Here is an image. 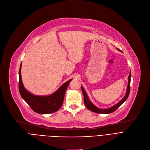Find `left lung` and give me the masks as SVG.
I'll list each match as a JSON object with an SVG mask.
<instances>
[{
	"label": "left lung",
	"mask_w": 150,
	"mask_h": 150,
	"mask_svg": "<svg viewBox=\"0 0 150 150\" xmlns=\"http://www.w3.org/2000/svg\"><path fill=\"white\" fill-rule=\"evenodd\" d=\"M119 51L122 52L120 50H119V49H117ZM130 83H131V72L129 73V76H128V84L127 86V93H126V95L119 102V103H117L115 105L113 106L111 108H109L108 109H100L98 108H97V106H96L94 105L92 102L89 100V97L87 95V93H86L84 89L83 88V86H81V90L83 93V96H84V105L86 106V107L87 108L89 111H92L93 112H96V113H99V114H110V113H112L113 112H114L115 110L119 108V106H120L124 102L127 100V99L128 98V96H129V94L130 92Z\"/></svg>",
	"instance_id": "obj_1"
}]
</instances>
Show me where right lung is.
<instances>
[{
	"label": "right lung",
	"instance_id": "add662e5",
	"mask_svg": "<svg viewBox=\"0 0 150 150\" xmlns=\"http://www.w3.org/2000/svg\"><path fill=\"white\" fill-rule=\"evenodd\" d=\"M21 66L22 63L19 71V91L22 98L36 113L48 114L58 111L62 105L66 91L72 80H69L63 84L51 95L47 96H35L26 90L23 85L21 78Z\"/></svg>",
	"mask_w": 150,
	"mask_h": 150
}]
</instances>
